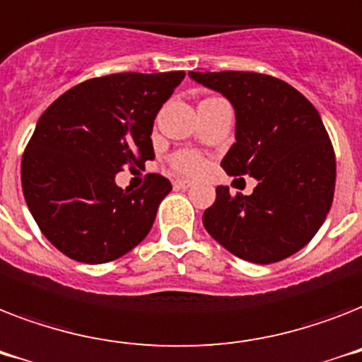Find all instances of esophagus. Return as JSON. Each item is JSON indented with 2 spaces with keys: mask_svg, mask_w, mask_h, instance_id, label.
<instances>
[{
  "mask_svg": "<svg viewBox=\"0 0 362 362\" xmlns=\"http://www.w3.org/2000/svg\"><path fill=\"white\" fill-rule=\"evenodd\" d=\"M173 187H175V189H190V187H192V183H190V181H185V179H175V181H173Z\"/></svg>",
  "mask_w": 362,
  "mask_h": 362,
  "instance_id": "1",
  "label": "esophagus"
}]
</instances>
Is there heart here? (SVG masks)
I'll return each mask as SVG.
<instances>
[{"label":"heart","instance_id":"b5f03b06","mask_svg":"<svg viewBox=\"0 0 362 362\" xmlns=\"http://www.w3.org/2000/svg\"><path fill=\"white\" fill-rule=\"evenodd\" d=\"M168 164L172 168L173 172L179 173V175H198L205 170L207 163L205 158L199 155L198 151H192V149H181V151H175L172 157L168 158Z\"/></svg>","mask_w":362,"mask_h":362}]
</instances>
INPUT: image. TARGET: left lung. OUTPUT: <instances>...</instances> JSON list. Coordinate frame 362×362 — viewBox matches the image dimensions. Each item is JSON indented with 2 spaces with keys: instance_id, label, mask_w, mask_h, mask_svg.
<instances>
[{
  "instance_id": "1",
  "label": "left lung",
  "mask_w": 362,
  "mask_h": 362,
  "mask_svg": "<svg viewBox=\"0 0 362 362\" xmlns=\"http://www.w3.org/2000/svg\"><path fill=\"white\" fill-rule=\"evenodd\" d=\"M235 108L228 175L259 181L250 196L216 187L204 226L233 256L274 263L312 241L334 196L337 158L314 104L284 80L250 71L189 72Z\"/></svg>"
}]
</instances>
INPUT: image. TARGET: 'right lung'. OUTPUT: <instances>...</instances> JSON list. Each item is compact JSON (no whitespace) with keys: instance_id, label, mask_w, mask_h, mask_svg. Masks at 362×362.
<instances>
[{"instance_id":"1","label":"right lung","mask_w":362,"mask_h":362,"mask_svg":"<svg viewBox=\"0 0 362 362\" xmlns=\"http://www.w3.org/2000/svg\"><path fill=\"white\" fill-rule=\"evenodd\" d=\"M185 71L91 78L40 115L22 155V190L37 226L82 263H106L146 239L172 190L160 173L123 190L115 173L155 158L153 121Z\"/></svg>"}]
</instances>
